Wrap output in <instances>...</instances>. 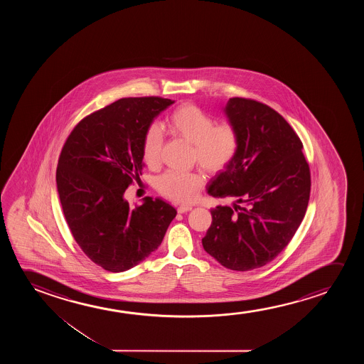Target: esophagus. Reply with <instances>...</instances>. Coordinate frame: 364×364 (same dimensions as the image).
<instances>
[{
	"mask_svg": "<svg viewBox=\"0 0 364 364\" xmlns=\"http://www.w3.org/2000/svg\"><path fill=\"white\" fill-rule=\"evenodd\" d=\"M193 209L190 205H180L179 208H178V213L179 214H184V213H188L190 210Z\"/></svg>",
	"mask_w": 364,
	"mask_h": 364,
	"instance_id": "34e87169",
	"label": "esophagus"
}]
</instances>
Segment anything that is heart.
I'll list each match as a JSON object with an SVG mask.
<instances>
[{
	"label": "heart",
	"mask_w": 364,
	"mask_h": 364,
	"mask_svg": "<svg viewBox=\"0 0 364 364\" xmlns=\"http://www.w3.org/2000/svg\"><path fill=\"white\" fill-rule=\"evenodd\" d=\"M170 132L193 144L194 159L209 173H219L232 161L239 148V136L234 127L228 123L215 124V119L199 107H179L166 120ZM163 146V133L159 127L151 125L145 132L141 154L145 163L155 165L159 161ZM204 179L198 173L169 170L161 175L156 186L169 199L190 203L198 196Z\"/></svg>",
	"instance_id": "obj_1"
}]
</instances>
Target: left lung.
Listing matches in <instances>:
<instances>
[{"label":"left lung","instance_id":"1","mask_svg":"<svg viewBox=\"0 0 364 364\" xmlns=\"http://www.w3.org/2000/svg\"><path fill=\"white\" fill-rule=\"evenodd\" d=\"M224 113L239 148L206 189L234 203L210 210L203 246L226 269L250 271L271 262L294 237L309 205L311 175L301 140L276 110L230 98Z\"/></svg>","mask_w":364,"mask_h":364}]
</instances>
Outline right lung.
<instances>
[{"mask_svg":"<svg viewBox=\"0 0 364 364\" xmlns=\"http://www.w3.org/2000/svg\"><path fill=\"white\" fill-rule=\"evenodd\" d=\"M171 105L159 97L117 100L80 120L60 153L55 181L65 221L83 252L110 272L144 261L176 216L159 198L134 209L124 198L144 168L145 132Z\"/></svg>","mask_w":364,"mask_h":364,"instance_id":"add662e5","label":"right lung"}]
</instances>
